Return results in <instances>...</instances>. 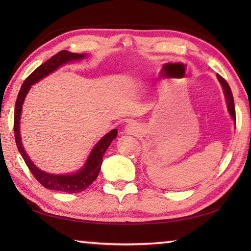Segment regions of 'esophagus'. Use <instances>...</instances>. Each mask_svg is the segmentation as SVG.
<instances>
[{
	"label": "esophagus",
	"instance_id": "esophagus-1",
	"mask_svg": "<svg viewBox=\"0 0 251 251\" xmlns=\"http://www.w3.org/2000/svg\"><path fill=\"white\" fill-rule=\"evenodd\" d=\"M125 134L139 137L142 134V127L138 124V123H129V124L125 127Z\"/></svg>",
	"mask_w": 251,
	"mask_h": 251
}]
</instances>
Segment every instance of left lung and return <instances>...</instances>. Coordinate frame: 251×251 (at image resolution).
Returning a JSON list of instances; mask_svg holds the SVG:
<instances>
[{"mask_svg": "<svg viewBox=\"0 0 251 251\" xmlns=\"http://www.w3.org/2000/svg\"><path fill=\"white\" fill-rule=\"evenodd\" d=\"M217 78L218 81L220 82L221 86H222V90H223V95H225V98H226V103L227 105V111L228 113H230L232 120L235 122L236 121V116H235V105H234V99H233V94H232V90L228 86L227 82L226 81L225 78L222 76H220L219 74H217Z\"/></svg>", "mask_w": 251, "mask_h": 251, "instance_id": "8db88e82", "label": "left lung"}]
</instances>
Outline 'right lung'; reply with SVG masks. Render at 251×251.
I'll return each mask as SVG.
<instances>
[{"mask_svg": "<svg viewBox=\"0 0 251 251\" xmlns=\"http://www.w3.org/2000/svg\"><path fill=\"white\" fill-rule=\"evenodd\" d=\"M86 54H76V52H70L68 50H61L52 56L50 59L44 62L43 65L37 67L35 70L32 72L30 75L25 78L24 84L21 85L19 90L17 100H16L15 105V115H14V132H15V140L17 145L18 150L23 156L24 161L25 162L26 166L30 169L34 178L39 182L45 186L49 190L66 192V193H78V192L84 191L86 188L92 184L96 178L98 177L101 164L103 161V156L105 151L108 150L111 142L115 139L117 136V130L112 129L108 134L104 135L101 139L96 143L93 150L90 151L89 155L85 162L84 166L78 169L77 172L66 175H55L46 173L44 170L36 167L31 161L28 154L25 153V148L23 146L20 136V116L21 111H23V105L25 102V96L29 93L32 85H34L42 78L50 75V73L55 72L60 67L67 65L73 61H79L86 58Z\"/></svg>", "mask_w": 251, "mask_h": 251, "instance_id": "obj_1", "label": "right lung"}]
</instances>
